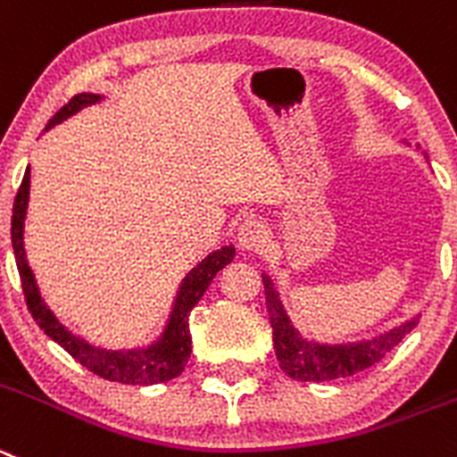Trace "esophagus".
<instances>
[{"label":"esophagus","mask_w":457,"mask_h":457,"mask_svg":"<svg viewBox=\"0 0 457 457\" xmlns=\"http://www.w3.org/2000/svg\"><path fill=\"white\" fill-rule=\"evenodd\" d=\"M237 241L243 250H248V253H257L266 245L268 241V228L263 220L257 219H248L245 223L238 228Z\"/></svg>","instance_id":"obj_1"}]
</instances>
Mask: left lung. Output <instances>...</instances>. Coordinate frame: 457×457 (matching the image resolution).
Returning a JSON list of instances; mask_svg holds the SVG:
<instances>
[{
	"label": "left lung",
	"mask_w": 457,
	"mask_h": 457,
	"mask_svg": "<svg viewBox=\"0 0 457 457\" xmlns=\"http://www.w3.org/2000/svg\"><path fill=\"white\" fill-rule=\"evenodd\" d=\"M262 279L266 288V306L270 313L277 361L279 368L295 381H334L363 372L378 363L387 352H392L420 322V315H415L374 338L356 340V343H315L304 338L293 327L270 275H262Z\"/></svg>",
	"instance_id": "obj_1"
}]
</instances>
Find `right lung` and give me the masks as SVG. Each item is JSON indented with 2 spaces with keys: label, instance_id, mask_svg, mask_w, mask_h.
<instances>
[{
  "label": "right lung",
  "instance_id": "1",
  "mask_svg": "<svg viewBox=\"0 0 457 457\" xmlns=\"http://www.w3.org/2000/svg\"><path fill=\"white\" fill-rule=\"evenodd\" d=\"M104 99L101 94H76L74 99L67 105H62L58 112L54 114L45 130H51L55 123H62L76 114L79 110L87 108V105L99 104ZM29 189H31V170H24L22 185L17 189L15 203H12V219H11V241L12 253H15L17 270H20V279H22L24 300H27L29 311H31L33 320L37 322L42 331L49 336L51 340L61 345L70 356H74L83 368L94 372L96 377L108 378V381L126 383V386H155V383L170 381V378L180 377L185 370L187 361L191 356V334H189V313L204 291L209 288L216 272L223 270L229 262L234 259L237 250L234 245H223L220 250H214L212 254L203 259L195 268L187 272L182 279L180 291H178L173 309H170L169 320H166L164 331L160 338L153 340L151 345L135 349H105L96 347V345L87 343L80 336L71 334L61 320L55 318L54 311L45 304L40 295V288L36 284V275L29 268L27 253H24V219H27V204H29Z\"/></svg>",
  "mask_w": 457,
  "mask_h": 457
}]
</instances>
